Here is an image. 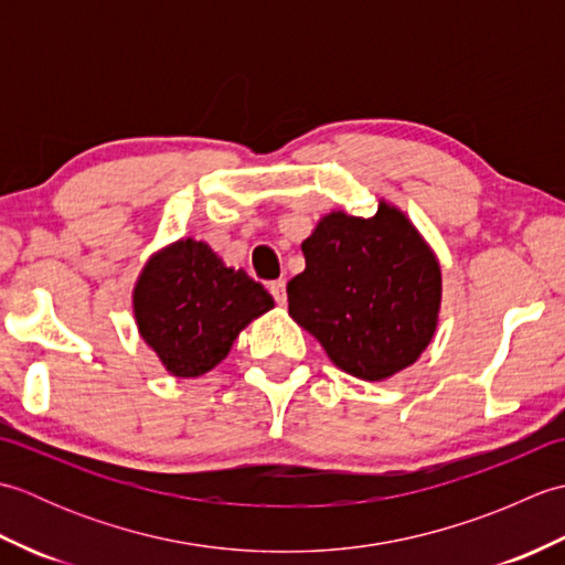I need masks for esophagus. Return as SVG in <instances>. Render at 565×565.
<instances>
[{
	"instance_id": "34e87169",
	"label": "esophagus",
	"mask_w": 565,
	"mask_h": 565,
	"mask_svg": "<svg viewBox=\"0 0 565 565\" xmlns=\"http://www.w3.org/2000/svg\"><path fill=\"white\" fill-rule=\"evenodd\" d=\"M269 294L274 296V301L279 306H286V281H271L269 284Z\"/></svg>"
}]
</instances>
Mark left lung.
I'll list each match as a JSON object with an SVG mask.
<instances>
[{
  "mask_svg": "<svg viewBox=\"0 0 565 565\" xmlns=\"http://www.w3.org/2000/svg\"><path fill=\"white\" fill-rule=\"evenodd\" d=\"M289 313L347 374L381 381L411 366L437 328L439 264L401 211L330 213L301 245Z\"/></svg>",
  "mask_w": 565,
  "mask_h": 565,
  "instance_id": "8db88e82",
  "label": "left lung"
}]
</instances>
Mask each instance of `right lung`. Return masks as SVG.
Here are the masks:
<instances>
[{"label": "right lung", "instance_id": "obj_1", "mask_svg": "<svg viewBox=\"0 0 565 565\" xmlns=\"http://www.w3.org/2000/svg\"><path fill=\"white\" fill-rule=\"evenodd\" d=\"M138 330L170 374H206L231 352L252 318L274 306L264 286L231 269L196 239H179L142 269L136 296Z\"/></svg>", "mask_w": 565, "mask_h": 565}]
</instances>
